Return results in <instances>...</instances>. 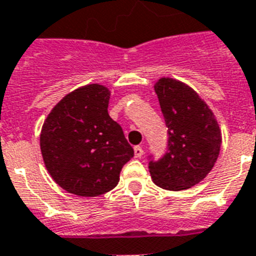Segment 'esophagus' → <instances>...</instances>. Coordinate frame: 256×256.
Wrapping results in <instances>:
<instances>
[{
    "label": "esophagus",
    "instance_id": "esophagus-1",
    "mask_svg": "<svg viewBox=\"0 0 256 256\" xmlns=\"http://www.w3.org/2000/svg\"><path fill=\"white\" fill-rule=\"evenodd\" d=\"M143 155V148L140 146H135L134 147V156L135 158H140Z\"/></svg>",
    "mask_w": 256,
    "mask_h": 256
}]
</instances>
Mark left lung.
Instances as JSON below:
<instances>
[{
	"label": "left lung",
	"mask_w": 256,
	"mask_h": 256,
	"mask_svg": "<svg viewBox=\"0 0 256 256\" xmlns=\"http://www.w3.org/2000/svg\"><path fill=\"white\" fill-rule=\"evenodd\" d=\"M154 88L168 128V150L158 162L150 160V174L160 188L184 190L198 184L214 167L221 130L206 102L186 84L162 78Z\"/></svg>",
	"instance_id": "obj_1"
}]
</instances>
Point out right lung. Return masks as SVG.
Here are the masks:
<instances>
[{"label": "right lung", "instance_id": "1", "mask_svg": "<svg viewBox=\"0 0 256 256\" xmlns=\"http://www.w3.org/2000/svg\"><path fill=\"white\" fill-rule=\"evenodd\" d=\"M106 86L89 84L56 104L40 132V151L47 171L59 186L82 197L116 188L134 150L122 128L108 113Z\"/></svg>", "mask_w": 256, "mask_h": 256}]
</instances>
